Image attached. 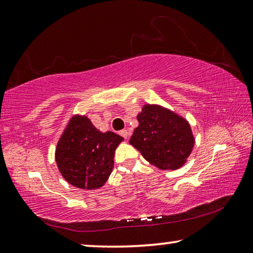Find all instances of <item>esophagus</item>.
I'll return each mask as SVG.
<instances>
[{"label": "esophagus", "instance_id": "obj_1", "mask_svg": "<svg viewBox=\"0 0 253 253\" xmlns=\"http://www.w3.org/2000/svg\"><path fill=\"white\" fill-rule=\"evenodd\" d=\"M119 135L122 136V137H124V138H127V136H128V131H127L126 129H123V130H120V131H119Z\"/></svg>", "mask_w": 253, "mask_h": 253}]
</instances>
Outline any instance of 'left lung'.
Returning a JSON list of instances; mask_svg holds the SVG:
<instances>
[{
	"label": "left lung",
	"mask_w": 253,
	"mask_h": 253,
	"mask_svg": "<svg viewBox=\"0 0 253 253\" xmlns=\"http://www.w3.org/2000/svg\"><path fill=\"white\" fill-rule=\"evenodd\" d=\"M137 120L131 145L160 169L181 167L194 146L189 124L173 112L150 105L143 108Z\"/></svg>",
	"instance_id": "left-lung-1"
}]
</instances>
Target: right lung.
<instances>
[{
    "instance_id": "add662e5",
    "label": "right lung",
    "mask_w": 253,
    "mask_h": 253,
    "mask_svg": "<svg viewBox=\"0 0 253 253\" xmlns=\"http://www.w3.org/2000/svg\"><path fill=\"white\" fill-rule=\"evenodd\" d=\"M122 136L101 133L86 117L72 118L56 148V162L67 182L81 189L103 186L114 168Z\"/></svg>"
}]
</instances>
